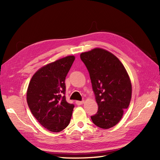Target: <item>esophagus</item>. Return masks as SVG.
<instances>
[{
    "label": "esophagus",
    "instance_id": "34e87169",
    "mask_svg": "<svg viewBox=\"0 0 160 160\" xmlns=\"http://www.w3.org/2000/svg\"><path fill=\"white\" fill-rule=\"evenodd\" d=\"M75 103L77 105H82L83 103H84V101H76Z\"/></svg>",
    "mask_w": 160,
    "mask_h": 160
}]
</instances>
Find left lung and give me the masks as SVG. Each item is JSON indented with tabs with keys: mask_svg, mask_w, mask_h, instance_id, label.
Here are the masks:
<instances>
[{
	"mask_svg": "<svg viewBox=\"0 0 160 160\" xmlns=\"http://www.w3.org/2000/svg\"><path fill=\"white\" fill-rule=\"evenodd\" d=\"M88 69L98 105L92 122L102 129L117 125L132 98V83L126 69L118 57L100 48L80 55Z\"/></svg>",
	"mask_w": 160,
	"mask_h": 160,
	"instance_id": "1",
	"label": "left lung"
}]
</instances>
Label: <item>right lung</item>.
I'll list each match as a JSON object with an SVG mask.
<instances>
[{"label":"right lung","mask_w":160,"mask_h":160,"mask_svg":"<svg viewBox=\"0 0 160 160\" xmlns=\"http://www.w3.org/2000/svg\"><path fill=\"white\" fill-rule=\"evenodd\" d=\"M74 61V56H67L41 67L28 87L27 101L32 114L52 132H61L70 122L75 106L66 101L65 80Z\"/></svg>","instance_id":"1"}]
</instances>
